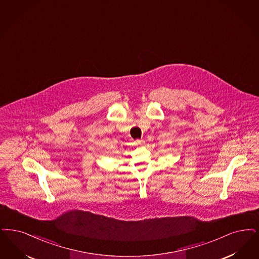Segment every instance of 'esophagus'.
Returning a JSON list of instances; mask_svg holds the SVG:
<instances>
[{
    "mask_svg": "<svg viewBox=\"0 0 259 259\" xmlns=\"http://www.w3.org/2000/svg\"><path fill=\"white\" fill-rule=\"evenodd\" d=\"M144 143H145V142H144L143 140H136V141H135V144L137 145H143Z\"/></svg>",
    "mask_w": 259,
    "mask_h": 259,
    "instance_id": "1",
    "label": "esophagus"
}]
</instances>
